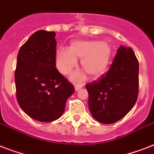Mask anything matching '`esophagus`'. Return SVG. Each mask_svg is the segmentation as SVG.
<instances>
[{"mask_svg": "<svg viewBox=\"0 0 154 154\" xmlns=\"http://www.w3.org/2000/svg\"><path fill=\"white\" fill-rule=\"evenodd\" d=\"M74 87H75V90H76V91H78L80 89H82V85H75Z\"/></svg>", "mask_w": 154, "mask_h": 154, "instance_id": "34e87169", "label": "esophagus"}]
</instances>
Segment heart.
<instances>
[{"label": "heart", "mask_w": 154, "mask_h": 154, "mask_svg": "<svg viewBox=\"0 0 154 154\" xmlns=\"http://www.w3.org/2000/svg\"><path fill=\"white\" fill-rule=\"evenodd\" d=\"M112 56V49L106 42L77 40L71 42L69 49H58L55 54L56 65L62 74H69L77 66V58L81 59L82 67L92 78H98L106 72ZM85 73L76 72L71 79L82 82Z\"/></svg>", "instance_id": "b5f03b06"}]
</instances>
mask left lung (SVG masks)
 Wrapping results in <instances>:
<instances>
[{
    "instance_id": "8db88e82",
    "label": "left lung",
    "mask_w": 154,
    "mask_h": 154,
    "mask_svg": "<svg viewBox=\"0 0 154 154\" xmlns=\"http://www.w3.org/2000/svg\"><path fill=\"white\" fill-rule=\"evenodd\" d=\"M138 60L134 50L121 45L109 71L85 85L94 119L112 124L132 109L138 95Z\"/></svg>"
}]
</instances>
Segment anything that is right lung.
Wrapping results in <instances>:
<instances>
[{"label": "right lung", "mask_w": 154, "mask_h": 154, "mask_svg": "<svg viewBox=\"0 0 154 154\" xmlns=\"http://www.w3.org/2000/svg\"><path fill=\"white\" fill-rule=\"evenodd\" d=\"M54 32L39 30L20 47L17 60V99L32 119L49 122L65 112L74 87L56 69Z\"/></svg>", "instance_id": "obj_1"}]
</instances>
